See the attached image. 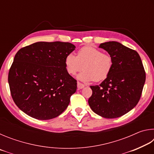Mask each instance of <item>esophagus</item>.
Returning a JSON list of instances; mask_svg holds the SVG:
<instances>
[{
    "instance_id": "esophagus-1",
    "label": "esophagus",
    "mask_w": 154,
    "mask_h": 154,
    "mask_svg": "<svg viewBox=\"0 0 154 154\" xmlns=\"http://www.w3.org/2000/svg\"><path fill=\"white\" fill-rule=\"evenodd\" d=\"M85 87V85L83 84V83H80V82H77V88L79 90L80 89H82V88H83Z\"/></svg>"
}]
</instances>
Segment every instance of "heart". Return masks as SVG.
Here are the masks:
<instances>
[{
    "label": "heart",
    "mask_w": 154,
    "mask_h": 154,
    "mask_svg": "<svg viewBox=\"0 0 154 154\" xmlns=\"http://www.w3.org/2000/svg\"><path fill=\"white\" fill-rule=\"evenodd\" d=\"M64 64L68 73L71 75L84 69L77 76V79L82 82H101L110 74L113 68V58L100 49L85 46L78 51L77 56L72 54H68Z\"/></svg>",
    "instance_id": "b5f03b06"
}]
</instances>
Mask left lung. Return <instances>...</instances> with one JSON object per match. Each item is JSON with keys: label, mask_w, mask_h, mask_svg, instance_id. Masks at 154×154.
Segmentation results:
<instances>
[{"label": "left lung", "mask_w": 154, "mask_h": 154, "mask_svg": "<svg viewBox=\"0 0 154 154\" xmlns=\"http://www.w3.org/2000/svg\"><path fill=\"white\" fill-rule=\"evenodd\" d=\"M113 58V68L99 85H91L88 99L92 110L103 118L113 119L124 116L137 105L145 82V72L136 51L116 41L101 43Z\"/></svg>", "instance_id": "8db88e82"}]
</instances>
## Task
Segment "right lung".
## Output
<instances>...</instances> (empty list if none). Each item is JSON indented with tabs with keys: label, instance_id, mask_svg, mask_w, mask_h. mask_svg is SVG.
I'll list each match as a JSON object with an SVG mask.
<instances>
[{
	"label": "right lung",
	"instance_id": "right-lung-1",
	"mask_svg": "<svg viewBox=\"0 0 154 154\" xmlns=\"http://www.w3.org/2000/svg\"><path fill=\"white\" fill-rule=\"evenodd\" d=\"M70 43L36 42L20 49L10 68L8 82L18 108L33 118L47 120L67 108L77 90V81L65 68Z\"/></svg>",
	"mask_w": 154,
	"mask_h": 154
}]
</instances>
